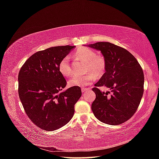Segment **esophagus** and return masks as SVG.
Wrapping results in <instances>:
<instances>
[{
    "instance_id": "34e87169",
    "label": "esophagus",
    "mask_w": 159,
    "mask_h": 159,
    "mask_svg": "<svg viewBox=\"0 0 159 159\" xmlns=\"http://www.w3.org/2000/svg\"><path fill=\"white\" fill-rule=\"evenodd\" d=\"M90 89H91L90 88H81V91H82V92H85V91L90 90Z\"/></svg>"
}]
</instances>
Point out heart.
Listing matches in <instances>:
<instances>
[{
	"mask_svg": "<svg viewBox=\"0 0 159 159\" xmlns=\"http://www.w3.org/2000/svg\"><path fill=\"white\" fill-rule=\"evenodd\" d=\"M77 58L84 61L86 63V72L92 71L96 75L99 76L103 74L106 66L105 57L102 55L96 54L95 52L88 47H81L74 53ZM60 73L64 77H68L71 74L70 59L68 56H65L58 64ZM95 80L93 74L86 75H74L69 80L68 84L72 87H85Z\"/></svg>",
	"mask_w": 159,
	"mask_h": 159,
	"instance_id": "obj_1",
	"label": "heart"
}]
</instances>
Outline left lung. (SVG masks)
Listing matches in <instances>:
<instances>
[{
    "label": "left lung",
    "mask_w": 159,
    "mask_h": 159,
    "mask_svg": "<svg viewBox=\"0 0 159 159\" xmlns=\"http://www.w3.org/2000/svg\"><path fill=\"white\" fill-rule=\"evenodd\" d=\"M89 46L102 52L106 61L105 74L92 89L96 95L92 111L104 123H123L133 116L143 97L145 79L141 66L129 51L110 42ZM103 86L111 91L103 93L98 88Z\"/></svg>",
    "instance_id": "left-lung-1"
}]
</instances>
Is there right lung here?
<instances>
[{
	"mask_svg": "<svg viewBox=\"0 0 159 159\" xmlns=\"http://www.w3.org/2000/svg\"><path fill=\"white\" fill-rule=\"evenodd\" d=\"M74 47L55 46L38 51L19 71L18 94L24 109L32 122L44 131H55L68 123L81 96L80 87L60 92L67 82L58 64Z\"/></svg>",
	"mask_w": 159,
	"mask_h": 159,
	"instance_id": "add662e5",
	"label": "right lung"
}]
</instances>
